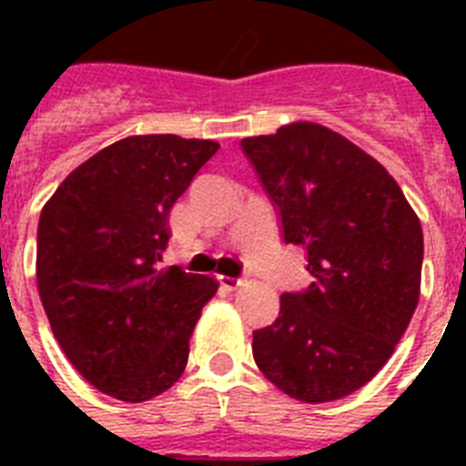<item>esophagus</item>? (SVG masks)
I'll list each match as a JSON object with an SVG mask.
<instances>
[{"mask_svg":"<svg viewBox=\"0 0 466 466\" xmlns=\"http://www.w3.org/2000/svg\"><path fill=\"white\" fill-rule=\"evenodd\" d=\"M219 282H221V287H224V289L236 291V289H240L242 284H245V279H240V278H228V275H221Z\"/></svg>","mask_w":466,"mask_h":466,"instance_id":"esophagus-1","label":"esophagus"}]
</instances>
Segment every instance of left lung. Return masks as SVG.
Returning <instances> with one entry per match:
<instances>
[{
	"instance_id": "1",
	"label": "left lung",
	"mask_w": 466,
	"mask_h": 466,
	"mask_svg": "<svg viewBox=\"0 0 466 466\" xmlns=\"http://www.w3.org/2000/svg\"><path fill=\"white\" fill-rule=\"evenodd\" d=\"M240 144L312 275L254 331V361L296 401L348 397L387 364L418 308V214L373 156L327 126L296 121Z\"/></svg>"
}]
</instances>
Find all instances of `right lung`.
<instances>
[{"label":"right lung","mask_w":466,"mask_h":466,"mask_svg":"<svg viewBox=\"0 0 466 466\" xmlns=\"http://www.w3.org/2000/svg\"><path fill=\"white\" fill-rule=\"evenodd\" d=\"M219 144L133 135L69 172L36 230V289L53 336L95 390L142 403L187 369L188 340L219 282L158 268L167 217Z\"/></svg>","instance_id":"1"}]
</instances>
